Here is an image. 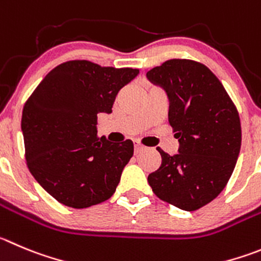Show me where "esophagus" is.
Returning <instances> with one entry per match:
<instances>
[{"label": "esophagus", "instance_id": "34e87169", "mask_svg": "<svg viewBox=\"0 0 261 261\" xmlns=\"http://www.w3.org/2000/svg\"><path fill=\"white\" fill-rule=\"evenodd\" d=\"M134 149H135V153H140L142 150L145 149V147L143 144H140L139 142H135L134 143Z\"/></svg>", "mask_w": 261, "mask_h": 261}]
</instances>
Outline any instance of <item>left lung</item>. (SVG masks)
<instances>
[{"mask_svg": "<svg viewBox=\"0 0 261 261\" xmlns=\"http://www.w3.org/2000/svg\"><path fill=\"white\" fill-rule=\"evenodd\" d=\"M147 77L166 91L179 140L174 155L157 148L162 164L148 182L162 201L198 210L220 194L234 170L242 139L237 108L218 77L194 60H167Z\"/></svg>", "mask_w": 261, "mask_h": 261, "instance_id": "8db88e82", "label": "left lung"}]
</instances>
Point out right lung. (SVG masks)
I'll return each mask as SVG.
<instances>
[{"label":"right lung","instance_id":"right-lung-1","mask_svg":"<svg viewBox=\"0 0 261 261\" xmlns=\"http://www.w3.org/2000/svg\"><path fill=\"white\" fill-rule=\"evenodd\" d=\"M138 74L70 60L48 72L28 97L21 116L27 165L58 202L86 208L113 196L134 144L97 138V114L112 113L119 90Z\"/></svg>","mask_w":261,"mask_h":261}]
</instances>
